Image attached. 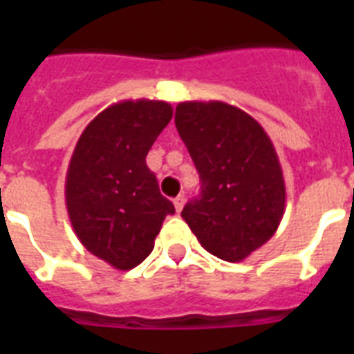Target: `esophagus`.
<instances>
[{
    "label": "esophagus",
    "mask_w": 354,
    "mask_h": 354,
    "mask_svg": "<svg viewBox=\"0 0 354 354\" xmlns=\"http://www.w3.org/2000/svg\"><path fill=\"white\" fill-rule=\"evenodd\" d=\"M183 204H185V198H183V194H180V196H176V198H174V207H176L178 213L183 209Z\"/></svg>",
    "instance_id": "34e87169"
}]
</instances>
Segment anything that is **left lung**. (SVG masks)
Returning <instances> with one entry per match:
<instances>
[{
    "label": "left lung",
    "mask_w": 354,
    "mask_h": 354,
    "mask_svg": "<svg viewBox=\"0 0 354 354\" xmlns=\"http://www.w3.org/2000/svg\"><path fill=\"white\" fill-rule=\"evenodd\" d=\"M174 122L200 174V196L183 207V221L211 255L241 263L285 215L274 143L250 113L222 101L180 102Z\"/></svg>",
    "instance_id": "left-lung-1"
}]
</instances>
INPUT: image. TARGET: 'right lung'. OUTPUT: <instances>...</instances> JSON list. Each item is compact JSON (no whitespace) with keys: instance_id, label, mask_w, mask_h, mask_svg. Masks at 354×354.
I'll return each mask as SVG.
<instances>
[{"instance_id":"obj_1","label":"right lung","mask_w":354,"mask_h":354,"mask_svg":"<svg viewBox=\"0 0 354 354\" xmlns=\"http://www.w3.org/2000/svg\"><path fill=\"white\" fill-rule=\"evenodd\" d=\"M172 119L165 101H121L80 133L66 174V207L82 246L118 270L154 250L174 205L160 193L147 154Z\"/></svg>"}]
</instances>
